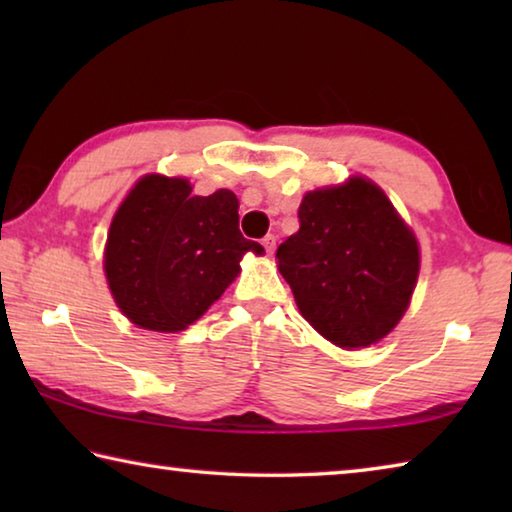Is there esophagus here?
<instances>
[{"instance_id":"obj_1","label":"esophagus","mask_w":512,"mask_h":512,"mask_svg":"<svg viewBox=\"0 0 512 512\" xmlns=\"http://www.w3.org/2000/svg\"><path fill=\"white\" fill-rule=\"evenodd\" d=\"M262 246L266 248L268 255H273V253H275V235H266V237L262 239Z\"/></svg>"}]
</instances>
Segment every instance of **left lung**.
<instances>
[{"label":"left lung","instance_id":"8db88e82","mask_svg":"<svg viewBox=\"0 0 512 512\" xmlns=\"http://www.w3.org/2000/svg\"><path fill=\"white\" fill-rule=\"evenodd\" d=\"M300 230L277 248V268L300 314L339 348H368L400 323L420 273L415 235L370 180L302 198Z\"/></svg>","mask_w":512,"mask_h":512}]
</instances>
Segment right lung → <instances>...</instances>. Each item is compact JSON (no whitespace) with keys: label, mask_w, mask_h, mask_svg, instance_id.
Returning <instances> with one entry per match:
<instances>
[{"label":"right lung","mask_w":512,"mask_h":512,"mask_svg":"<svg viewBox=\"0 0 512 512\" xmlns=\"http://www.w3.org/2000/svg\"><path fill=\"white\" fill-rule=\"evenodd\" d=\"M246 253L230 189L194 196L185 178L149 173L112 216L103 268L117 307L151 332H183L230 287Z\"/></svg>","instance_id":"1"}]
</instances>
